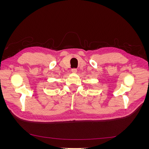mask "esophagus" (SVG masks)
I'll return each mask as SVG.
<instances>
[{
    "mask_svg": "<svg viewBox=\"0 0 149 149\" xmlns=\"http://www.w3.org/2000/svg\"><path fill=\"white\" fill-rule=\"evenodd\" d=\"M71 71H72V73H76V72H77V69H76V68H73L71 70Z\"/></svg>",
    "mask_w": 149,
    "mask_h": 149,
    "instance_id": "1",
    "label": "esophagus"
}]
</instances>
